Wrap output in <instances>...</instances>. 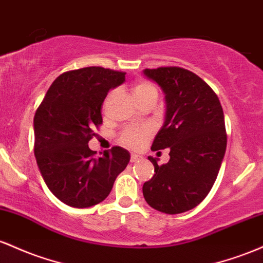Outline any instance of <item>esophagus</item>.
I'll list each match as a JSON object with an SVG mask.
<instances>
[{"instance_id":"1","label":"esophagus","mask_w":263,"mask_h":263,"mask_svg":"<svg viewBox=\"0 0 263 263\" xmlns=\"http://www.w3.org/2000/svg\"><path fill=\"white\" fill-rule=\"evenodd\" d=\"M141 159L140 155H137V154H132L130 156V161L132 163H135V161H139Z\"/></svg>"}]
</instances>
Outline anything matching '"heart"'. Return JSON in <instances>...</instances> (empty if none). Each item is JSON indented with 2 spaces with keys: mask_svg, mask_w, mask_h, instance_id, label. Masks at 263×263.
<instances>
[{
  "mask_svg": "<svg viewBox=\"0 0 263 263\" xmlns=\"http://www.w3.org/2000/svg\"><path fill=\"white\" fill-rule=\"evenodd\" d=\"M133 94H134L135 99L139 100L147 96H158V89L154 84L141 81L133 87ZM150 135H152V128L149 125L128 126L120 134V141L124 145L133 147V149H138V147L144 145V143L149 139Z\"/></svg>",
  "mask_w": 263,
  "mask_h": 263,
  "instance_id": "1",
  "label": "heart"
}]
</instances>
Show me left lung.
<instances>
[{"label":"left lung","mask_w":263,"mask_h":263,"mask_svg":"<svg viewBox=\"0 0 263 263\" xmlns=\"http://www.w3.org/2000/svg\"><path fill=\"white\" fill-rule=\"evenodd\" d=\"M143 73L159 84L166 105L152 150H170L163 165L147 156L155 169L143 195L155 210L181 214L199 205L217 178L227 143L223 110L214 90L190 70L160 67Z\"/></svg>","instance_id":"left-lung-1"}]
</instances>
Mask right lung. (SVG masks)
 Returning <instances> with one entry per match:
<instances>
[{
  "instance_id": "right-lung-1",
  "label": "right lung",
  "mask_w": 263,
  "mask_h": 263,
  "mask_svg": "<svg viewBox=\"0 0 263 263\" xmlns=\"http://www.w3.org/2000/svg\"><path fill=\"white\" fill-rule=\"evenodd\" d=\"M125 82V73L87 67L57 77L34 114V155L51 193L72 208H90L111 191L130 160L114 146L102 156L89 149L93 129L103 123L108 92Z\"/></svg>"
}]
</instances>
